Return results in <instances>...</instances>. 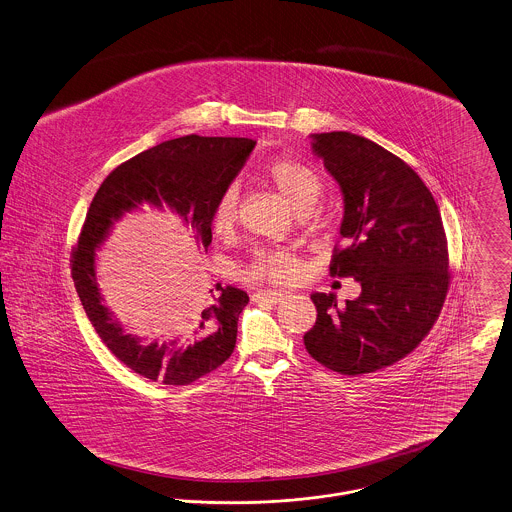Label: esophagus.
I'll return each mask as SVG.
<instances>
[{"label": "esophagus", "mask_w": 512, "mask_h": 512, "mask_svg": "<svg viewBox=\"0 0 512 512\" xmlns=\"http://www.w3.org/2000/svg\"><path fill=\"white\" fill-rule=\"evenodd\" d=\"M286 298H288V296H286L284 292H278V290H257V292L253 294V300L267 301V303H272V305L282 303Z\"/></svg>", "instance_id": "34e87169"}]
</instances>
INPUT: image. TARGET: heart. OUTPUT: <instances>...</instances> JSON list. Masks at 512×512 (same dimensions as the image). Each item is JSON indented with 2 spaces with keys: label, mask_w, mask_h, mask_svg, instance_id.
<instances>
[{
  "label": "heart",
  "mask_w": 512,
  "mask_h": 512,
  "mask_svg": "<svg viewBox=\"0 0 512 512\" xmlns=\"http://www.w3.org/2000/svg\"><path fill=\"white\" fill-rule=\"evenodd\" d=\"M261 180L296 211H307L321 193L319 174L305 162L280 156L269 160L261 168ZM240 193L236 185L226 187L214 209H212V232L220 238L230 236L238 224ZM300 259L292 251H265L259 253L247 267L245 276L249 280H271V282H292L300 276Z\"/></svg>",
  "instance_id": "b5f03b06"
}]
</instances>
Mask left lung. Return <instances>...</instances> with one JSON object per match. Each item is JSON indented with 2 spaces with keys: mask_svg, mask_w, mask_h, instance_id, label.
Returning <instances> with one entry per match:
<instances>
[{
  "mask_svg": "<svg viewBox=\"0 0 512 512\" xmlns=\"http://www.w3.org/2000/svg\"><path fill=\"white\" fill-rule=\"evenodd\" d=\"M311 137L344 197L348 245L334 247L331 276L356 278L361 294L342 307L313 294L317 321L303 344L336 373H373L418 348L441 313L451 282L441 212L420 176L377 143L348 131Z\"/></svg>",
  "mask_w": 512,
  "mask_h": 512,
  "instance_id": "1",
  "label": "left lung"
}]
</instances>
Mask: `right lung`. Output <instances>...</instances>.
<instances>
[{"instance_id": "add662e5", "label": "right lung", "mask_w": 512, "mask_h": 512, "mask_svg": "<svg viewBox=\"0 0 512 512\" xmlns=\"http://www.w3.org/2000/svg\"><path fill=\"white\" fill-rule=\"evenodd\" d=\"M253 147L255 141L243 137L185 135L164 141L112 170L92 199L71 255L75 290L108 350L152 383L191 385L228 360L236 348L238 319L249 296L240 288L216 284L211 300L181 313L176 321L181 325H172L158 340H143L123 331L102 303L94 271L96 249L125 212L149 205L176 212L207 251L212 241V209Z\"/></svg>"}]
</instances>
